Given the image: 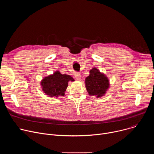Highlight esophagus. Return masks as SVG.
<instances>
[{
    "instance_id": "obj_1",
    "label": "esophagus",
    "mask_w": 154,
    "mask_h": 154,
    "mask_svg": "<svg viewBox=\"0 0 154 154\" xmlns=\"http://www.w3.org/2000/svg\"><path fill=\"white\" fill-rule=\"evenodd\" d=\"M74 76L75 77V79L77 80H81V75L80 74L79 72H75V74H74Z\"/></svg>"
}]
</instances>
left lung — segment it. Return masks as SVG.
I'll use <instances>...</instances> for the list:
<instances>
[{"label":"left lung","instance_id":"8db88e82","mask_svg":"<svg viewBox=\"0 0 154 154\" xmlns=\"http://www.w3.org/2000/svg\"><path fill=\"white\" fill-rule=\"evenodd\" d=\"M85 82L89 95L97 98L105 95L109 86L108 77L96 68L90 70V75L85 79Z\"/></svg>","mask_w":154,"mask_h":154}]
</instances>
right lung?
Instances as JSON below:
<instances>
[{
    "label": "right lung",
    "mask_w": 154,
    "mask_h": 154,
    "mask_svg": "<svg viewBox=\"0 0 154 154\" xmlns=\"http://www.w3.org/2000/svg\"><path fill=\"white\" fill-rule=\"evenodd\" d=\"M69 81L74 80L69 75L62 74L59 71L44 78L41 82L43 92L51 97L64 96Z\"/></svg>",
    "instance_id": "obj_1"
}]
</instances>
